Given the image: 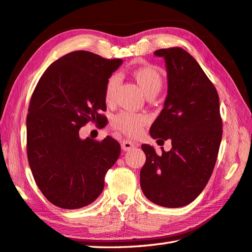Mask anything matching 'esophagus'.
I'll return each instance as SVG.
<instances>
[{
    "instance_id": "1",
    "label": "esophagus",
    "mask_w": 252,
    "mask_h": 252,
    "mask_svg": "<svg viewBox=\"0 0 252 252\" xmlns=\"http://www.w3.org/2000/svg\"><path fill=\"white\" fill-rule=\"evenodd\" d=\"M121 147L123 151H130L132 149H134L135 147V144L133 143L132 141H129V140H123L121 142Z\"/></svg>"
}]
</instances>
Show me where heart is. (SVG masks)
I'll return each mask as SVG.
<instances>
[{
  "instance_id": "heart-1",
  "label": "heart",
  "mask_w": 252,
  "mask_h": 252,
  "mask_svg": "<svg viewBox=\"0 0 252 252\" xmlns=\"http://www.w3.org/2000/svg\"><path fill=\"white\" fill-rule=\"evenodd\" d=\"M134 77L146 95L150 93L159 92L161 87V75L155 67L150 65L139 67L134 71ZM119 82L120 78L117 74L110 76L109 80L107 81L105 87L106 101H112L117 87L119 85ZM147 123H149V118L146 116L137 115V113H133L130 111H122L118 113L112 119V126L115 129L131 137L140 135L143 127Z\"/></svg>"
}]
</instances>
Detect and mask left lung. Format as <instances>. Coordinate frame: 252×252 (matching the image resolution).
Instances as JSON below:
<instances>
[{"instance_id":"obj_1","label":"left lung","mask_w":252,"mask_h":252,"mask_svg":"<svg viewBox=\"0 0 252 252\" xmlns=\"http://www.w3.org/2000/svg\"><path fill=\"white\" fill-rule=\"evenodd\" d=\"M167 70L168 91L164 108L153 123V139L171 140L161 155L149 144L140 172L143 193L153 203L181 208L194 201L213 172L221 141L220 98L199 63L182 48L159 49Z\"/></svg>"}]
</instances>
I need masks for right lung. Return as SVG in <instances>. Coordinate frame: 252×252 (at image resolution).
<instances>
[{
  "mask_svg": "<svg viewBox=\"0 0 252 252\" xmlns=\"http://www.w3.org/2000/svg\"><path fill=\"white\" fill-rule=\"evenodd\" d=\"M121 64V59L84 50L67 53L47 68L32 93L26 120L28 162L38 188L59 208L93 203L120 155V144L111 136L83 140L80 129L105 121V87Z\"/></svg>",
  "mask_w": 252,
  "mask_h": 252,
  "instance_id": "add662e5",
  "label": "right lung"
}]
</instances>
